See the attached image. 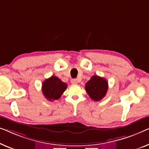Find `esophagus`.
Returning a JSON list of instances; mask_svg holds the SVG:
<instances>
[{"label": "esophagus", "instance_id": "esophagus-1", "mask_svg": "<svg viewBox=\"0 0 149 149\" xmlns=\"http://www.w3.org/2000/svg\"><path fill=\"white\" fill-rule=\"evenodd\" d=\"M71 82H72V84H77V82H78V81H77V79H72V80H71Z\"/></svg>", "mask_w": 149, "mask_h": 149}]
</instances>
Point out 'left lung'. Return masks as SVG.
I'll return each mask as SVG.
<instances>
[{"label":"left lung","mask_w":149,"mask_h":149,"mask_svg":"<svg viewBox=\"0 0 149 149\" xmlns=\"http://www.w3.org/2000/svg\"><path fill=\"white\" fill-rule=\"evenodd\" d=\"M90 97L95 101H99L106 95L108 91V82L103 77L93 75L85 86Z\"/></svg>","instance_id":"8db88e82"}]
</instances>
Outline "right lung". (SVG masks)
<instances>
[{
  "label": "right lung",
  "mask_w": 149,
  "mask_h": 149,
  "mask_svg": "<svg viewBox=\"0 0 149 149\" xmlns=\"http://www.w3.org/2000/svg\"><path fill=\"white\" fill-rule=\"evenodd\" d=\"M67 84L63 82L57 77L53 75L44 81L42 86V91L44 96L49 101L58 100L65 91Z\"/></svg>",
  "instance_id": "right-lung-1"
}]
</instances>
